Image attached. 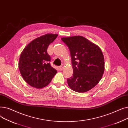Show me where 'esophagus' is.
<instances>
[{
	"label": "esophagus",
	"mask_w": 128,
	"mask_h": 128,
	"mask_svg": "<svg viewBox=\"0 0 128 128\" xmlns=\"http://www.w3.org/2000/svg\"><path fill=\"white\" fill-rule=\"evenodd\" d=\"M63 68H64V66H63V65H61V66L59 67V69H60V71L63 70Z\"/></svg>",
	"instance_id": "obj_1"
}]
</instances>
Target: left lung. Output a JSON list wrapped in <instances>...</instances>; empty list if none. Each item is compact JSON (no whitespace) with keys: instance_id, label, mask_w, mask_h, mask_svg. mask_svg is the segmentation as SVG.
Returning a JSON list of instances; mask_svg holds the SVG:
<instances>
[{"instance_id":"1","label":"left lung","mask_w":128,"mask_h":128,"mask_svg":"<svg viewBox=\"0 0 128 128\" xmlns=\"http://www.w3.org/2000/svg\"><path fill=\"white\" fill-rule=\"evenodd\" d=\"M70 49L73 68L72 77L67 82L70 88L77 92H86L94 88L101 79L105 69L102 50L82 36L63 37Z\"/></svg>"}]
</instances>
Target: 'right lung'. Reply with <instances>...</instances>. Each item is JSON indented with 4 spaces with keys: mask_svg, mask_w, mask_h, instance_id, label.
<instances>
[{
    "mask_svg": "<svg viewBox=\"0 0 128 128\" xmlns=\"http://www.w3.org/2000/svg\"><path fill=\"white\" fill-rule=\"evenodd\" d=\"M58 36L46 34L39 37L30 42L21 53L20 72L25 81L34 88L41 89L46 86L57 72L49 63L51 58L47 49Z\"/></svg>",
    "mask_w": 128,
    "mask_h": 128,
    "instance_id": "right-lung-1",
    "label": "right lung"
}]
</instances>
